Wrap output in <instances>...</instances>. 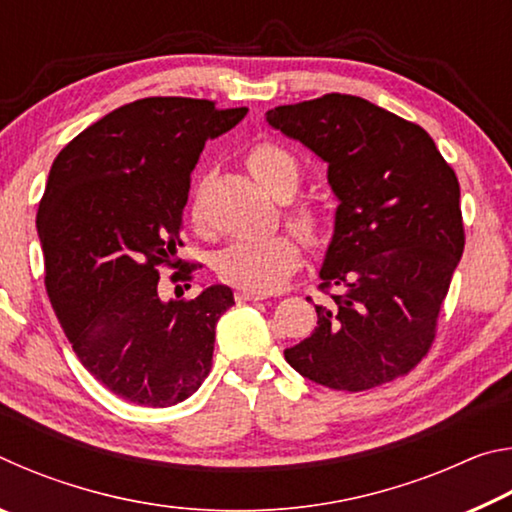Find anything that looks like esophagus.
<instances>
[{
    "mask_svg": "<svg viewBox=\"0 0 512 512\" xmlns=\"http://www.w3.org/2000/svg\"><path fill=\"white\" fill-rule=\"evenodd\" d=\"M235 298L239 300V302H246V300H266L268 296L266 293H259V291H250V289H237V293H235Z\"/></svg>",
    "mask_w": 512,
    "mask_h": 512,
    "instance_id": "1",
    "label": "esophagus"
}]
</instances>
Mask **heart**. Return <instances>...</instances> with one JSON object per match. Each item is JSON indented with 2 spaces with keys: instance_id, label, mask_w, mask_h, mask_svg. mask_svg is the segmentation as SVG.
<instances>
[{
  "instance_id": "1",
  "label": "heart",
  "mask_w": 512,
  "mask_h": 512,
  "mask_svg": "<svg viewBox=\"0 0 512 512\" xmlns=\"http://www.w3.org/2000/svg\"><path fill=\"white\" fill-rule=\"evenodd\" d=\"M248 167L253 176L273 196L296 192L300 183V167L289 151L275 144H257L248 153ZM296 221L309 225V214L298 212ZM300 264V246L287 235L264 239H237L225 246L216 257V273L225 282L241 289L266 293L287 280V275Z\"/></svg>"
}]
</instances>
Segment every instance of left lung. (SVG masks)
<instances>
[{
  "instance_id": "1",
  "label": "left lung",
  "mask_w": 512,
  "mask_h": 512,
  "mask_svg": "<svg viewBox=\"0 0 512 512\" xmlns=\"http://www.w3.org/2000/svg\"><path fill=\"white\" fill-rule=\"evenodd\" d=\"M268 126L327 164L339 201L320 266L318 327L284 350L293 370L334 391L406 375L436 336L461 262V187L429 133L350 94L277 106Z\"/></svg>"
}]
</instances>
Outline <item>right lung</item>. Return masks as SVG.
<instances>
[{"mask_svg": "<svg viewBox=\"0 0 512 512\" xmlns=\"http://www.w3.org/2000/svg\"><path fill=\"white\" fill-rule=\"evenodd\" d=\"M246 112L140 99L94 121L51 164L36 216L51 307L88 372L133 404L183 402L212 368L232 289L162 300L158 280L162 264L194 268L176 259L189 178L205 142Z\"/></svg>", "mask_w": 512, "mask_h": 512, "instance_id": "add662e5", "label": "right lung"}]
</instances>
